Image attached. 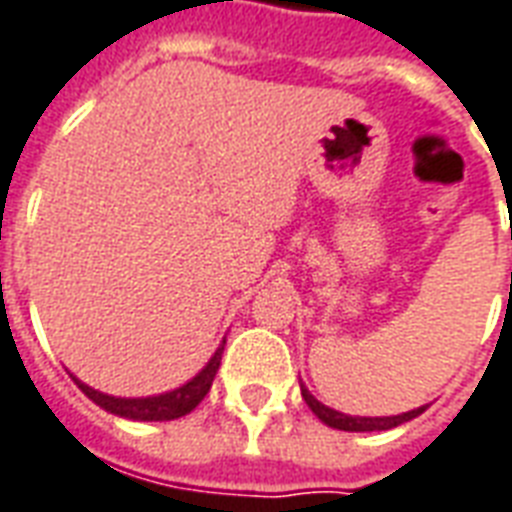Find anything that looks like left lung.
Instances as JSON below:
<instances>
[{
    "label": "left lung",
    "mask_w": 512,
    "mask_h": 512,
    "mask_svg": "<svg viewBox=\"0 0 512 512\" xmlns=\"http://www.w3.org/2000/svg\"><path fill=\"white\" fill-rule=\"evenodd\" d=\"M302 398H305V404L311 406V412L322 423H327L330 428H338V431H387V428H395V425L406 423V420H412V417L425 412V406H420V409H412V412L406 414H395V417H349V414L335 412L330 406H324L322 401H316L305 387H302Z\"/></svg>",
    "instance_id": "8db88e82"
}]
</instances>
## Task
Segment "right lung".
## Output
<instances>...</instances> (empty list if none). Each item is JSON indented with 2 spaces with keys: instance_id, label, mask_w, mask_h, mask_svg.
<instances>
[{
  "instance_id": "add662e5",
  "label": "right lung",
  "mask_w": 512,
  "mask_h": 512,
  "mask_svg": "<svg viewBox=\"0 0 512 512\" xmlns=\"http://www.w3.org/2000/svg\"><path fill=\"white\" fill-rule=\"evenodd\" d=\"M220 357H223V346L215 352V357L196 379H190L188 384H182V387L166 395H155V398H114V395H103L98 390H92L78 379L76 384L87 398L103 406L106 412L119 414V417H130V420H177V417H185L188 412H193L204 401V395L210 393L212 379H215L220 368Z\"/></svg>"
}]
</instances>
